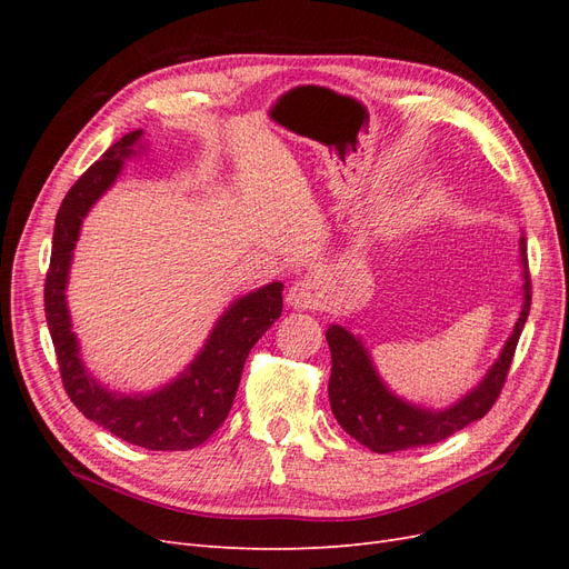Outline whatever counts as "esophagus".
Returning a JSON list of instances; mask_svg holds the SVG:
<instances>
[{
    "label": "esophagus",
    "instance_id": "1",
    "mask_svg": "<svg viewBox=\"0 0 569 569\" xmlns=\"http://www.w3.org/2000/svg\"><path fill=\"white\" fill-rule=\"evenodd\" d=\"M327 297V287L320 278H301L287 291V306L297 308V311H308V308H318Z\"/></svg>",
    "mask_w": 569,
    "mask_h": 569
}]
</instances>
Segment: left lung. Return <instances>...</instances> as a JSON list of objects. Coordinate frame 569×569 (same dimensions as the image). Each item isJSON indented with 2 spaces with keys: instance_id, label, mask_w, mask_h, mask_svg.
<instances>
[{
  "instance_id": "left-lung-1",
  "label": "left lung",
  "mask_w": 569,
  "mask_h": 569,
  "mask_svg": "<svg viewBox=\"0 0 569 569\" xmlns=\"http://www.w3.org/2000/svg\"><path fill=\"white\" fill-rule=\"evenodd\" d=\"M520 256L525 274V299L520 318L512 327V335L508 337L506 347L491 370L485 375V380L470 393H465L458 403L443 410L412 406L391 393L382 382V377L377 375L363 341L353 337L347 327L332 325L325 332L332 353V375L327 391H330V406L337 422L343 427V432L351 435L356 441H360L375 453H391L443 441L456 435L458 429L485 418L506 385L515 349H518L522 327L529 316L531 284L527 270L525 237L520 239Z\"/></svg>"
}]
</instances>
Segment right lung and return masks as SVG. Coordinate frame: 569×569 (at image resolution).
<instances>
[{"label": "right lung", "instance_id": "right-lung-1", "mask_svg": "<svg viewBox=\"0 0 569 569\" xmlns=\"http://www.w3.org/2000/svg\"><path fill=\"white\" fill-rule=\"evenodd\" d=\"M132 130L107 149L68 189L54 222V242L44 282V313L61 370V382L84 418L111 435L149 451H187L203 443L226 422L253 343L282 316V282H270L237 299L218 318L203 349L173 382L151 393H118L101 387L80 360L66 306L68 270L82 218L118 178L142 140ZM142 149V147H140Z\"/></svg>", "mask_w": 569, "mask_h": 569}]
</instances>
